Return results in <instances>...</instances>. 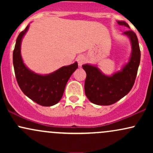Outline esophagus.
Returning <instances> with one entry per match:
<instances>
[{
    "mask_svg": "<svg viewBox=\"0 0 153 153\" xmlns=\"http://www.w3.org/2000/svg\"><path fill=\"white\" fill-rule=\"evenodd\" d=\"M76 59H77V62H78V65L80 67L82 66V65L83 64L85 61V57H82V56H78V57H77Z\"/></svg>",
    "mask_w": 153,
    "mask_h": 153,
    "instance_id": "obj_1",
    "label": "esophagus"
}]
</instances>
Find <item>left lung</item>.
I'll use <instances>...</instances> for the list:
<instances>
[{
    "mask_svg": "<svg viewBox=\"0 0 153 153\" xmlns=\"http://www.w3.org/2000/svg\"><path fill=\"white\" fill-rule=\"evenodd\" d=\"M119 25L129 28L124 21H117ZM123 34L130 40L131 52L129 60L120 71L111 75H105L96 65H82L86 73L85 94L91 102L96 105L108 106L125 96L133 87L140 62V50L138 39L134 31L128 30Z\"/></svg>",
    "mask_w": 153,
    "mask_h": 153,
    "instance_id": "obj_1",
    "label": "left lung"
}]
</instances>
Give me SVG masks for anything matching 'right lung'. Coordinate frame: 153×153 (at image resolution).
I'll return each instance as SVG.
<instances>
[{
	"instance_id": "1",
	"label": "right lung",
	"mask_w": 153,
	"mask_h": 153,
	"mask_svg": "<svg viewBox=\"0 0 153 153\" xmlns=\"http://www.w3.org/2000/svg\"><path fill=\"white\" fill-rule=\"evenodd\" d=\"M29 24L17 37L13 53V64L16 80L22 92L27 97L43 106L55 105L62 99L66 84L78 68L75 62L63 66L50 74L41 75L31 71L23 61L21 45Z\"/></svg>"
}]
</instances>
